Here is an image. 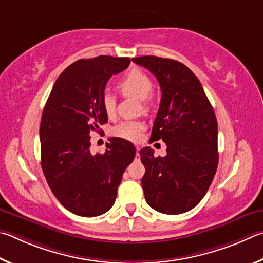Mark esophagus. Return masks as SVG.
Returning a JSON list of instances; mask_svg holds the SVG:
<instances>
[{
    "label": "esophagus",
    "instance_id": "esophagus-1",
    "mask_svg": "<svg viewBox=\"0 0 263 263\" xmlns=\"http://www.w3.org/2000/svg\"><path fill=\"white\" fill-rule=\"evenodd\" d=\"M140 148H139V146H136V156H137V157H140Z\"/></svg>",
    "mask_w": 263,
    "mask_h": 263
}]
</instances>
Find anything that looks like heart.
I'll list each match as a JSON object with an SVG mask.
<instances>
[{
  "instance_id": "b5f03b06",
  "label": "heart",
  "mask_w": 263,
  "mask_h": 263,
  "mask_svg": "<svg viewBox=\"0 0 263 263\" xmlns=\"http://www.w3.org/2000/svg\"><path fill=\"white\" fill-rule=\"evenodd\" d=\"M119 90L124 96H132L137 99L142 100L143 108L148 110L150 107V95L154 89V82L148 73L141 69H133L118 83ZM101 105L105 114L108 118H114L115 110H117V100L115 97L106 92L101 99ZM144 129V124L141 121L135 120H127L119 123L113 129L114 136L127 141H137L140 139L141 133Z\"/></svg>"
}]
</instances>
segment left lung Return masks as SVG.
Returning <instances> with one entry per match:
<instances>
[{
  "mask_svg": "<svg viewBox=\"0 0 263 263\" xmlns=\"http://www.w3.org/2000/svg\"><path fill=\"white\" fill-rule=\"evenodd\" d=\"M132 60L159 83L162 99L150 140H163L167 146L165 157H155L150 146L140 151L145 201L162 214H183L203 199L217 170L214 108L199 78L185 64L153 55Z\"/></svg>",
  "mask_w": 263,
  "mask_h": 263,
  "instance_id": "left-lung-1",
  "label": "left lung"
}]
</instances>
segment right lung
Returning <instances> with one entry per match:
<instances>
[{"label": "right lung", "instance_id": "1", "mask_svg": "<svg viewBox=\"0 0 263 263\" xmlns=\"http://www.w3.org/2000/svg\"><path fill=\"white\" fill-rule=\"evenodd\" d=\"M130 59L100 55L82 59L58 77L40 123L41 167L50 191L70 213L95 217L114 204L124 170L136 149L120 137L109 139L104 154L90 153V133L107 122L101 105L112 75Z\"/></svg>", "mask_w": 263, "mask_h": 263}]
</instances>
